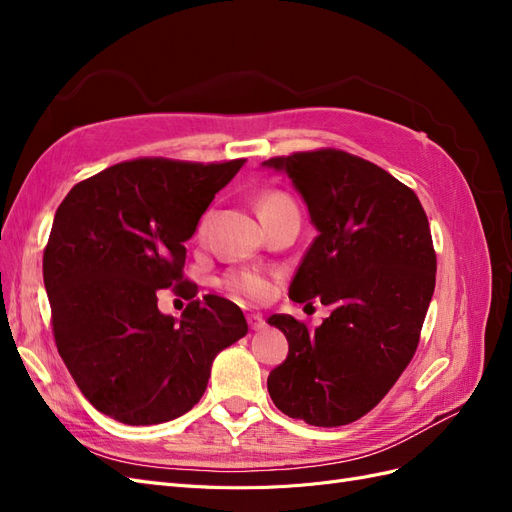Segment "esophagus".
<instances>
[{
	"label": "esophagus",
	"instance_id": "esophagus-1",
	"mask_svg": "<svg viewBox=\"0 0 512 512\" xmlns=\"http://www.w3.org/2000/svg\"><path fill=\"white\" fill-rule=\"evenodd\" d=\"M247 324H250L252 331H262V329L267 327L265 318H262L260 314H247Z\"/></svg>",
	"mask_w": 512,
	"mask_h": 512
}]
</instances>
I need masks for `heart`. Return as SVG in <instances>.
<instances>
[{
  "instance_id": "obj_1",
  "label": "heart",
  "mask_w": 512,
  "mask_h": 512,
  "mask_svg": "<svg viewBox=\"0 0 512 512\" xmlns=\"http://www.w3.org/2000/svg\"><path fill=\"white\" fill-rule=\"evenodd\" d=\"M282 203H290V196H286L284 192H267L265 196L260 198V211H265L269 207L275 205H282ZM209 220H211V211H207L203 218L198 222L196 228V237H203L207 228H209ZM224 288L232 294V297H239V299H265L267 292H269V280L262 273L252 271V269H235V271H228L222 280Z\"/></svg>"
}]
</instances>
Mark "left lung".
I'll return each instance as SVG.
<instances>
[{
  "mask_svg": "<svg viewBox=\"0 0 512 512\" xmlns=\"http://www.w3.org/2000/svg\"><path fill=\"white\" fill-rule=\"evenodd\" d=\"M303 196L318 237L288 297L333 312L316 331L286 314L267 322L288 339L267 389L307 425L339 427L391 391L416 352L436 288V252L418 196L384 168L342 149L271 158Z\"/></svg>",
  "mask_w": 512,
  "mask_h": 512,
  "instance_id": "left-lung-1",
  "label": "left lung"
}]
</instances>
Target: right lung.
Returning a JSON list of instances; mask_svg holds the SVG:
<instances>
[{
    "mask_svg": "<svg viewBox=\"0 0 512 512\" xmlns=\"http://www.w3.org/2000/svg\"><path fill=\"white\" fill-rule=\"evenodd\" d=\"M243 162H119L57 207L42 258L57 352L89 404L119 423L192 410L215 356L247 333L239 305L194 299L183 280V243ZM162 287L191 299L181 321L157 309Z\"/></svg>",
    "mask_w": 512,
    "mask_h": 512,
    "instance_id": "1",
    "label": "right lung"
}]
</instances>
